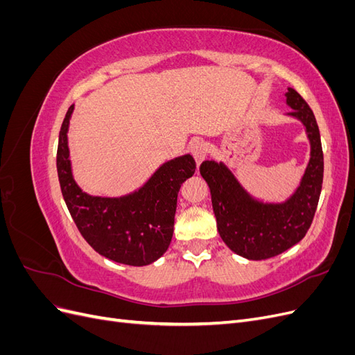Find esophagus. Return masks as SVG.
Returning a JSON list of instances; mask_svg holds the SVG:
<instances>
[{
  "mask_svg": "<svg viewBox=\"0 0 355 355\" xmlns=\"http://www.w3.org/2000/svg\"><path fill=\"white\" fill-rule=\"evenodd\" d=\"M191 154H192V157H194V159H196V163H197V166H200L204 159H206V157H207V146H206V144L204 142H201V141H197V142H194L191 145Z\"/></svg>",
  "mask_w": 355,
  "mask_h": 355,
  "instance_id": "obj_1",
  "label": "esophagus"
}]
</instances>
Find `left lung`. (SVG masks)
Masks as SVG:
<instances>
[{
    "label": "left lung",
    "instance_id": "8db88e82",
    "mask_svg": "<svg viewBox=\"0 0 355 355\" xmlns=\"http://www.w3.org/2000/svg\"><path fill=\"white\" fill-rule=\"evenodd\" d=\"M287 115L305 125L311 158L295 194L284 202L253 198L223 163L202 161L200 173L211 194L213 211L223 243L245 259L262 261L286 252L305 237L323 185L324 158L314 112L295 89H288Z\"/></svg>",
    "mask_w": 355,
    "mask_h": 355
}]
</instances>
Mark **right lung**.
Segmentation results:
<instances>
[{
	"label": "right lung",
	"mask_w": 355,
	"mask_h": 355,
	"mask_svg": "<svg viewBox=\"0 0 355 355\" xmlns=\"http://www.w3.org/2000/svg\"><path fill=\"white\" fill-rule=\"evenodd\" d=\"M72 112L73 105L60 127L58 175L75 225L96 252L114 262L132 266L155 262L173 237L178 194L180 185L196 173L194 158L187 154L167 161L142 188L128 196H89L72 176L68 148Z\"/></svg>",
	"instance_id": "1"
}]
</instances>
